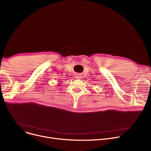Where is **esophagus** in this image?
<instances>
[{
	"instance_id": "1",
	"label": "esophagus",
	"mask_w": 151,
	"mask_h": 151,
	"mask_svg": "<svg viewBox=\"0 0 151 151\" xmlns=\"http://www.w3.org/2000/svg\"><path fill=\"white\" fill-rule=\"evenodd\" d=\"M75 78H76V79H80L81 77L80 75H77V76H75Z\"/></svg>"
}]
</instances>
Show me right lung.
<instances>
[{
  "label": "right lung",
  "mask_w": 151,
  "mask_h": 151,
  "mask_svg": "<svg viewBox=\"0 0 151 151\" xmlns=\"http://www.w3.org/2000/svg\"><path fill=\"white\" fill-rule=\"evenodd\" d=\"M58 85H60V84H58Z\"/></svg>",
  "instance_id": "add662e5"
}]
</instances>
